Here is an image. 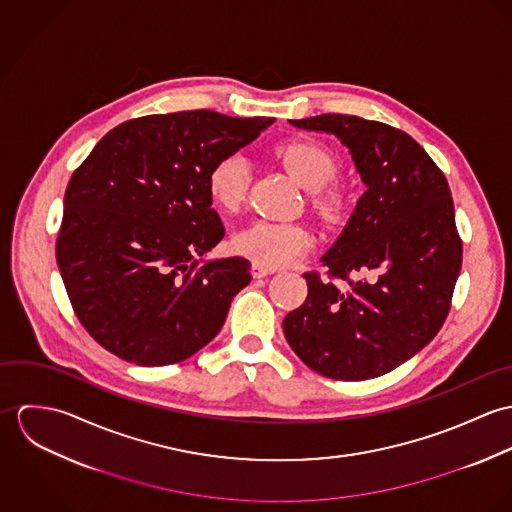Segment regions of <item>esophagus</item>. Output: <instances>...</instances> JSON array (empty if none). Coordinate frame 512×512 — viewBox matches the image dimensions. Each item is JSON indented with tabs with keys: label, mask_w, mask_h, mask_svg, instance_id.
Masks as SVG:
<instances>
[{
	"label": "esophagus",
	"mask_w": 512,
	"mask_h": 512,
	"mask_svg": "<svg viewBox=\"0 0 512 512\" xmlns=\"http://www.w3.org/2000/svg\"><path fill=\"white\" fill-rule=\"evenodd\" d=\"M270 274H274L272 268L262 266V264H258V262L252 264V276H254V278H266V276H270Z\"/></svg>",
	"instance_id": "34e87169"
}]
</instances>
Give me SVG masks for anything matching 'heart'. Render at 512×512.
Wrapping results in <instances>:
<instances>
[{
	"instance_id": "b5f03b06",
	"label": "heart",
	"mask_w": 512,
	"mask_h": 512,
	"mask_svg": "<svg viewBox=\"0 0 512 512\" xmlns=\"http://www.w3.org/2000/svg\"><path fill=\"white\" fill-rule=\"evenodd\" d=\"M293 179L309 191L313 207L325 217H337L343 209V195L339 189L327 187L339 173L337 153L323 142L311 138H297L276 149ZM250 165L238 155H224L211 167L207 175V191L211 203L220 213H236L248 193ZM313 244L307 226L299 222H270L258 220L238 230L232 238V248L268 268H282L301 258Z\"/></svg>"
}]
</instances>
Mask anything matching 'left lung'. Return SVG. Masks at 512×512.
<instances>
[{
  "mask_svg": "<svg viewBox=\"0 0 512 512\" xmlns=\"http://www.w3.org/2000/svg\"><path fill=\"white\" fill-rule=\"evenodd\" d=\"M292 124L335 134L351 149L366 191L321 258L327 278L303 274L307 297L286 315V339L323 376L386 374L438 335L451 307L463 242L447 179L424 147L388 124L349 114ZM366 271L370 279L352 280Z\"/></svg>",
  "mask_w": 512,
  "mask_h": 512,
  "instance_id": "obj_1",
  "label": "left lung"
}]
</instances>
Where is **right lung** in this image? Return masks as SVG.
Masks as SVG:
<instances>
[{"mask_svg":"<svg viewBox=\"0 0 512 512\" xmlns=\"http://www.w3.org/2000/svg\"><path fill=\"white\" fill-rule=\"evenodd\" d=\"M274 122L213 110L142 116L110 130L76 167L57 264L98 345L128 363L163 366L217 337L252 276L242 256L197 260L224 236L207 175Z\"/></svg>","mask_w":512,"mask_h":512,"instance_id":"right-lung-1","label":"right lung"}]
</instances>
